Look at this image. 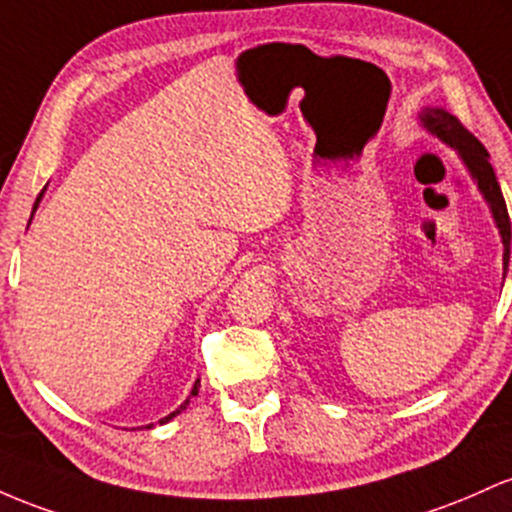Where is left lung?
<instances>
[{"instance_id":"left-lung-1","label":"left lung","mask_w":512,"mask_h":512,"mask_svg":"<svg viewBox=\"0 0 512 512\" xmlns=\"http://www.w3.org/2000/svg\"><path fill=\"white\" fill-rule=\"evenodd\" d=\"M421 118H423V123H426V128L433 132V135H438L442 142H447V145L457 149L459 157L464 159L467 169L472 171L476 183H479L481 193H484L488 205H491L493 220H496L498 232H501L503 249H505L503 251V266L508 268V261H510V217H508V208H505L501 186H498L496 174H493V166H491V162H488L486 147L481 145V142L476 140L472 132L464 128V125L459 123L455 116H450V113L442 111V108H426Z\"/></svg>"}]
</instances>
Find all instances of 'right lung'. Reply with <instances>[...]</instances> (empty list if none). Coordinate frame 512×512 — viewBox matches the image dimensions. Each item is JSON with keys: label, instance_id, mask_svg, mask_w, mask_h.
I'll return each mask as SVG.
<instances>
[{"label": "right lung", "instance_id": "1", "mask_svg": "<svg viewBox=\"0 0 512 512\" xmlns=\"http://www.w3.org/2000/svg\"><path fill=\"white\" fill-rule=\"evenodd\" d=\"M38 200H40V195H38ZM38 200H36V205H38ZM33 210H36V208H33ZM198 387H200V380L193 384V392H191V396H195V394H198ZM191 396H188V399H186V401H183V404H181V406H179V409H176L174 413H171V416H166V418H162V423H166V421H171V418H174V416H176V413H181L183 409H186V406H188V401H191Z\"/></svg>", "mask_w": 512, "mask_h": 512}]
</instances>
